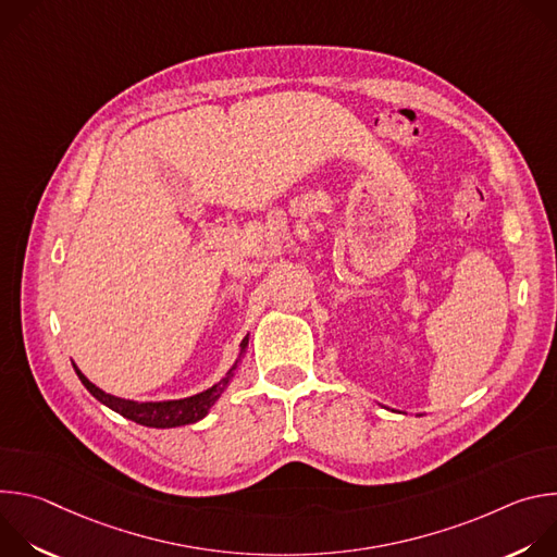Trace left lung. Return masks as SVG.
Returning <instances> with one entry per match:
<instances>
[{
    "label": "left lung",
    "mask_w": 557,
    "mask_h": 557,
    "mask_svg": "<svg viewBox=\"0 0 557 557\" xmlns=\"http://www.w3.org/2000/svg\"><path fill=\"white\" fill-rule=\"evenodd\" d=\"M419 417H421V414H419Z\"/></svg>",
    "instance_id": "1"
}]
</instances>
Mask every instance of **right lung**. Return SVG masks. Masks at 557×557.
<instances>
[{
    "label": "right lung",
    "mask_w": 557,
    "mask_h": 557,
    "mask_svg": "<svg viewBox=\"0 0 557 557\" xmlns=\"http://www.w3.org/2000/svg\"><path fill=\"white\" fill-rule=\"evenodd\" d=\"M249 348V335L243 339L240 344V352H237L233 366L226 370V374L213 383L211 387L194 394V396H185V399H170V401H129V399H121V396L108 394L101 387H97L82 370L76 368V363H72L76 376L82 379V383L88 387V392L95 396L97 401H101L103 406H108L110 410H114L116 414L145 425V428H158V430H168V428H181V425H189L196 423L200 419H205L209 414V410L215 406V401L222 396V392L226 389V385L233 381V376L237 374V368H240L245 355Z\"/></svg>",
    "instance_id": "1"
}]
</instances>
